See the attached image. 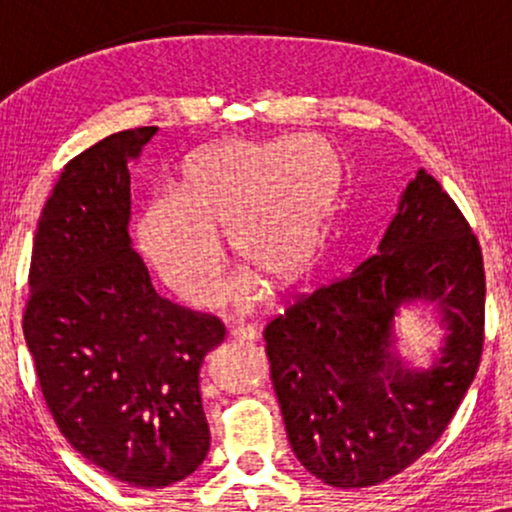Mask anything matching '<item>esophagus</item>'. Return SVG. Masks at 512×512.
<instances>
[{"mask_svg":"<svg viewBox=\"0 0 512 512\" xmlns=\"http://www.w3.org/2000/svg\"><path fill=\"white\" fill-rule=\"evenodd\" d=\"M230 340H235V342H251V340H256V331L251 326H233L230 328Z\"/></svg>","mask_w":512,"mask_h":512,"instance_id":"obj_1","label":"esophagus"}]
</instances>
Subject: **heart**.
Masks as SVG:
<instances>
[{
    "label": "heart",
    "mask_w": 512,
    "mask_h": 512,
    "mask_svg": "<svg viewBox=\"0 0 512 512\" xmlns=\"http://www.w3.org/2000/svg\"><path fill=\"white\" fill-rule=\"evenodd\" d=\"M345 186L340 153L317 135L223 139L181 167L179 195H158L139 221V244L170 289L195 307L223 296V244L247 263L235 286L254 305L275 282L291 289L319 268Z\"/></svg>",
    "instance_id": "b5f03b06"
}]
</instances>
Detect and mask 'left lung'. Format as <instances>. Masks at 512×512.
Returning <instances> with one entry per match:
<instances>
[{
	"label": "left lung",
	"instance_id": "obj_1",
	"mask_svg": "<svg viewBox=\"0 0 512 512\" xmlns=\"http://www.w3.org/2000/svg\"><path fill=\"white\" fill-rule=\"evenodd\" d=\"M424 304L446 331L429 367L397 352L395 319ZM480 244L424 167L403 188L377 254L265 326L286 436L314 478L370 487L417 461L447 429L482 354Z\"/></svg>",
	"mask_w": 512,
	"mask_h": 512
}]
</instances>
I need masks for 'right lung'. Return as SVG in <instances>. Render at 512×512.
Wrapping results in <instances>:
<instances>
[{"instance_id": "add662e5", "label": "right lung", "mask_w": 512, "mask_h": 512, "mask_svg": "<svg viewBox=\"0 0 512 512\" xmlns=\"http://www.w3.org/2000/svg\"><path fill=\"white\" fill-rule=\"evenodd\" d=\"M158 128L69 160L41 212L23 333L67 443L118 482L163 489L205 461L200 368L226 328L153 289L130 237V163Z\"/></svg>"}]
</instances>
